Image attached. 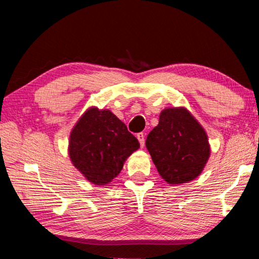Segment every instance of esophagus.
I'll return each instance as SVG.
<instances>
[{
	"mask_svg": "<svg viewBox=\"0 0 259 259\" xmlns=\"http://www.w3.org/2000/svg\"><path fill=\"white\" fill-rule=\"evenodd\" d=\"M137 138L139 140L140 146L144 147V145H145V135H144L143 133H139V134H137Z\"/></svg>",
	"mask_w": 259,
	"mask_h": 259,
	"instance_id": "obj_1",
	"label": "esophagus"
}]
</instances>
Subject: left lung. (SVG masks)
<instances>
[{
    "label": "left lung",
    "mask_w": 259,
    "mask_h": 259,
    "mask_svg": "<svg viewBox=\"0 0 259 259\" xmlns=\"http://www.w3.org/2000/svg\"><path fill=\"white\" fill-rule=\"evenodd\" d=\"M146 147L157 171L169 184L191 182L202 171L210 154L208 137L185 108H166L147 136Z\"/></svg>",
    "instance_id": "obj_1"
}]
</instances>
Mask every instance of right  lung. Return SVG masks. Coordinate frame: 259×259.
Wrapping results in <instances>:
<instances>
[{
  "label": "right lung",
  "mask_w": 259,
  "mask_h": 259,
  "mask_svg": "<svg viewBox=\"0 0 259 259\" xmlns=\"http://www.w3.org/2000/svg\"><path fill=\"white\" fill-rule=\"evenodd\" d=\"M138 147V139L112 112L90 108L74 126L68 151L88 181L104 185L120 174L126 157Z\"/></svg>",
  "instance_id": "1"
}]
</instances>
